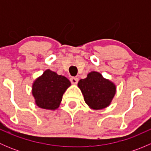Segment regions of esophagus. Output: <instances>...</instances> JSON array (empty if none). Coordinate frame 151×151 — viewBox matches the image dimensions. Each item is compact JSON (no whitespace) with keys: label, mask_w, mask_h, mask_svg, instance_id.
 I'll return each instance as SVG.
<instances>
[{"label":"esophagus","mask_w":151,"mask_h":151,"mask_svg":"<svg viewBox=\"0 0 151 151\" xmlns=\"http://www.w3.org/2000/svg\"><path fill=\"white\" fill-rule=\"evenodd\" d=\"M70 81H71V83L72 84H77V82H78V78H77L75 77H72L70 78Z\"/></svg>","instance_id":"obj_1"}]
</instances>
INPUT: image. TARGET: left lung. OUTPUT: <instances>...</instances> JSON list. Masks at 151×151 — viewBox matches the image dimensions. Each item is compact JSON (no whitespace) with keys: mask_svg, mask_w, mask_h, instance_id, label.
<instances>
[{"mask_svg":"<svg viewBox=\"0 0 151 151\" xmlns=\"http://www.w3.org/2000/svg\"><path fill=\"white\" fill-rule=\"evenodd\" d=\"M78 87L85 103L93 109H101L109 106L116 93L115 85L97 71H91L86 78L80 80Z\"/></svg>","mask_w":151,"mask_h":151,"instance_id":"1","label":"left lung"}]
</instances>
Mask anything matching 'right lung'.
Returning <instances> with one entry per match:
<instances>
[{
  "mask_svg": "<svg viewBox=\"0 0 151 151\" xmlns=\"http://www.w3.org/2000/svg\"><path fill=\"white\" fill-rule=\"evenodd\" d=\"M71 83L66 77L47 69L32 85V93L40 108L54 110L59 107L63 95Z\"/></svg>",
  "mask_w": 151,
  "mask_h": 151,
  "instance_id": "1",
  "label": "right lung"
}]
</instances>
